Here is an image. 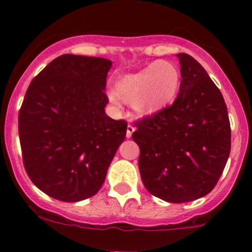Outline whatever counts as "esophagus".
Masks as SVG:
<instances>
[{"mask_svg":"<svg viewBox=\"0 0 252 252\" xmlns=\"http://www.w3.org/2000/svg\"><path fill=\"white\" fill-rule=\"evenodd\" d=\"M135 130V126H131V124H128V126H126V137H131V134L134 133Z\"/></svg>","mask_w":252,"mask_h":252,"instance_id":"obj_1","label":"esophagus"}]
</instances>
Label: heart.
Listing matches in <instances>:
<instances>
[{
	"label": "heart",
	"mask_w": 252,
	"mask_h": 252,
	"mask_svg": "<svg viewBox=\"0 0 252 252\" xmlns=\"http://www.w3.org/2000/svg\"><path fill=\"white\" fill-rule=\"evenodd\" d=\"M180 73L173 63L155 62L131 75L123 76L116 84V91L107 93L108 101L117 110L123 100L133 102L140 115H152L168 104L176 94Z\"/></svg>",
	"instance_id": "1"
}]
</instances>
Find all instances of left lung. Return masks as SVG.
Listing matches in <instances>:
<instances>
[{"label":"left lung","mask_w":252,"mask_h":252,"mask_svg":"<svg viewBox=\"0 0 252 252\" xmlns=\"http://www.w3.org/2000/svg\"><path fill=\"white\" fill-rule=\"evenodd\" d=\"M181 83L173 105L136 121L131 137L140 148L139 169L151 194L187 203L210 193L231 152V124L221 92L204 67L177 54Z\"/></svg>","instance_id":"left-lung-1"}]
</instances>
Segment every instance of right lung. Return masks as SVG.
I'll use <instances>...</instances> for the list:
<instances>
[{
	"label": "right lung",
	"mask_w": 252,
	"mask_h": 252,
	"mask_svg": "<svg viewBox=\"0 0 252 252\" xmlns=\"http://www.w3.org/2000/svg\"><path fill=\"white\" fill-rule=\"evenodd\" d=\"M104 58L63 54L29 86L19 111V139L25 170L42 192L62 202L96 194L126 123L105 113Z\"/></svg>",
	"instance_id": "1"
}]
</instances>
